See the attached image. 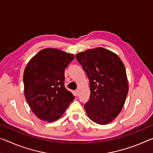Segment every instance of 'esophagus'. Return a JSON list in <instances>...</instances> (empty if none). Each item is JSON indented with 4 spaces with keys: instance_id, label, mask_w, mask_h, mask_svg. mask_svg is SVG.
I'll list each match as a JSON object with an SVG mask.
<instances>
[{
    "instance_id": "1",
    "label": "esophagus",
    "mask_w": 153,
    "mask_h": 153,
    "mask_svg": "<svg viewBox=\"0 0 153 153\" xmlns=\"http://www.w3.org/2000/svg\"><path fill=\"white\" fill-rule=\"evenodd\" d=\"M75 93H76V95L77 96V94H78V93H79V90H75Z\"/></svg>"
}]
</instances>
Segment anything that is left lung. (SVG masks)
Wrapping results in <instances>:
<instances>
[{
  "instance_id": "1",
  "label": "left lung",
  "mask_w": 153,
  "mask_h": 153,
  "mask_svg": "<svg viewBox=\"0 0 153 153\" xmlns=\"http://www.w3.org/2000/svg\"><path fill=\"white\" fill-rule=\"evenodd\" d=\"M76 58L90 82V100L84 105L88 117L100 125L109 123L122 110L129 90L122 61L102 47L81 52Z\"/></svg>"
}]
</instances>
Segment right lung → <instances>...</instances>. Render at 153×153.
<instances>
[{"label":"right lung","instance_id":"add662e5","mask_svg":"<svg viewBox=\"0 0 153 153\" xmlns=\"http://www.w3.org/2000/svg\"><path fill=\"white\" fill-rule=\"evenodd\" d=\"M74 55L56 48L41 50L30 59L24 73V95L36 117L53 122L74 100L64 85L65 69Z\"/></svg>","mask_w":153,"mask_h":153}]
</instances>
